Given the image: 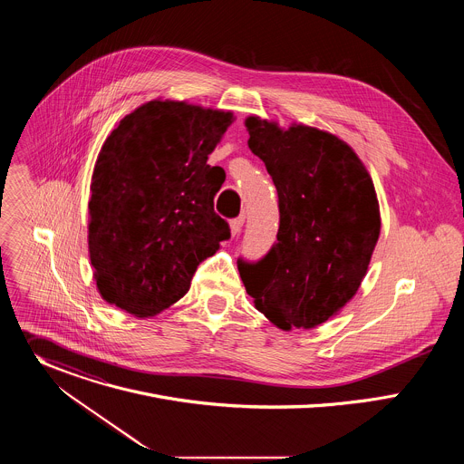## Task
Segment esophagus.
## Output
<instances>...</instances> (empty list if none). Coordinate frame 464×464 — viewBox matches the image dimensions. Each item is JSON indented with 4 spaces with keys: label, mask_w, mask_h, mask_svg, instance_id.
Masks as SVG:
<instances>
[{
    "label": "esophagus",
    "mask_w": 464,
    "mask_h": 464,
    "mask_svg": "<svg viewBox=\"0 0 464 464\" xmlns=\"http://www.w3.org/2000/svg\"><path fill=\"white\" fill-rule=\"evenodd\" d=\"M242 226H244V217L233 218V220L229 222V227H231V235H233V237H235V235H238V233H240V229H242Z\"/></svg>",
    "instance_id": "34e87169"
}]
</instances>
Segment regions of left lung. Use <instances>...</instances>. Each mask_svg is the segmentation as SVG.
I'll return each mask as SVG.
<instances>
[{
	"mask_svg": "<svg viewBox=\"0 0 464 464\" xmlns=\"http://www.w3.org/2000/svg\"><path fill=\"white\" fill-rule=\"evenodd\" d=\"M249 149L279 196L277 242L260 260H238L255 306L283 330L314 328L343 308L367 274L380 235L372 179L328 131L247 117Z\"/></svg>",
	"mask_w": 464,
	"mask_h": 464,
	"instance_id": "8db88e82",
	"label": "left lung"
}]
</instances>
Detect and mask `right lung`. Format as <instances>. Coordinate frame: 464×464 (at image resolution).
<instances>
[{
  "label": "right lung",
  "instance_id": "add662e5",
  "mask_svg": "<svg viewBox=\"0 0 464 464\" xmlns=\"http://www.w3.org/2000/svg\"><path fill=\"white\" fill-rule=\"evenodd\" d=\"M231 111L150 101L128 113L95 163L88 244L104 301L150 317L181 299L231 237L215 213L226 172L208 165Z\"/></svg>",
  "mask_w": 464,
  "mask_h": 464
}]
</instances>
